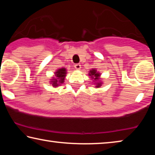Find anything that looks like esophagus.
<instances>
[{
  "label": "esophagus",
  "instance_id": "1",
  "mask_svg": "<svg viewBox=\"0 0 155 155\" xmlns=\"http://www.w3.org/2000/svg\"><path fill=\"white\" fill-rule=\"evenodd\" d=\"M74 68H76V69L77 70H80L81 69V64H75V65H74Z\"/></svg>",
  "mask_w": 155,
  "mask_h": 155
}]
</instances>
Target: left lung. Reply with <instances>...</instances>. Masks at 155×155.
<instances>
[{
	"label": "left lung",
	"instance_id": "1",
	"mask_svg": "<svg viewBox=\"0 0 155 155\" xmlns=\"http://www.w3.org/2000/svg\"><path fill=\"white\" fill-rule=\"evenodd\" d=\"M88 74L91 78V80H93V83L94 84V85H95L94 87H101L103 83L101 81L102 78H101V73L97 71V70L95 69V68H92L91 70H90Z\"/></svg>",
	"mask_w": 155,
	"mask_h": 155
}]
</instances>
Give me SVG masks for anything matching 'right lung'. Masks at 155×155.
I'll use <instances>...</instances> for the list:
<instances>
[{
  "mask_svg": "<svg viewBox=\"0 0 155 155\" xmlns=\"http://www.w3.org/2000/svg\"><path fill=\"white\" fill-rule=\"evenodd\" d=\"M67 69L65 68H61L57 69L54 73V76L51 78L50 84L53 87H58L64 83L65 78L67 74Z\"/></svg>",
  "mask_w": 155,
  "mask_h": 155,
  "instance_id": "obj_1",
  "label": "right lung"
}]
</instances>
